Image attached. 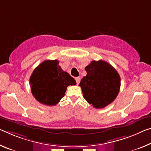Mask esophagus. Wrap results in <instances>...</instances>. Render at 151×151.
Masks as SVG:
<instances>
[{
  "label": "esophagus",
  "instance_id": "1",
  "mask_svg": "<svg viewBox=\"0 0 151 151\" xmlns=\"http://www.w3.org/2000/svg\"><path fill=\"white\" fill-rule=\"evenodd\" d=\"M75 80L76 81V84H77V85L79 84V83H80V81H81V78L79 77H76L75 78Z\"/></svg>",
  "mask_w": 151,
  "mask_h": 151
}]
</instances>
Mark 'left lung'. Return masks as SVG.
Wrapping results in <instances>:
<instances>
[{
  "label": "left lung",
  "mask_w": 151,
  "mask_h": 151,
  "mask_svg": "<svg viewBox=\"0 0 151 151\" xmlns=\"http://www.w3.org/2000/svg\"><path fill=\"white\" fill-rule=\"evenodd\" d=\"M87 75L79 86L83 97L93 107L101 109L113 102L120 88V76L113 66L104 60H93L85 67Z\"/></svg>",
  "instance_id": "8db88e82"
}]
</instances>
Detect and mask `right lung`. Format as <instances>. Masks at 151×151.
<instances>
[{"mask_svg": "<svg viewBox=\"0 0 151 151\" xmlns=\"http://www.w3.org/2000/svg\"><path fill=\"white\" fill-rule=\"evenodd\" d=\"M57 60H45L34 69L29 84L33 97L45 106H55L63 98L69 85L76 81L58 65Z\"/></svg>", "mask_w": 151, "mask_h": 151, "instance_id": "add662e5", "label": "right lung"}]
</instances>
